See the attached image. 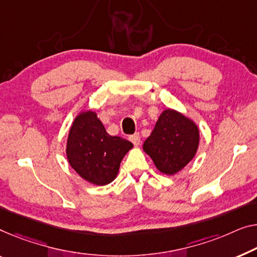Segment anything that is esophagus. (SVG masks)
<instances>
[{
    "instance_id": "obj_1",
    "label": "esophagus",
    "mask_w": 257,
    "mask_h": 257,
    "mask_svg": "<svg viewBox=\"0 0 257 257\" xmlns=\"http://www.w3.org/2000/svg\"><path fill=\"white\" fill-rule=\"evenodd\" d=\"M129 140L132 141V143L135 145V147H139V145L141 144V135L139 133H135L134 135L130 136Z\"/></svg>"
}]
</instances>
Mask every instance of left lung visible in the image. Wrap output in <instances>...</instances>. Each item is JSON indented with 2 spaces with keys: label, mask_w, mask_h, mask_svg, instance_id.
<instances>
[{
  "label": "left lung",
  "mask_w": 257,
  "mask_h": 257,
  "mask_svg": "<svg viewBox=\"0 0 257 257\" xmlns=\"http://www.w3.org/2000/svg\"><path fill=\"white\" fill-rule=\"evenodd\" d=\"M198 141L200 134L194 122L173 109H166L144 142L143 149L162 173L172 175L194 158Z\"/></svg>",
  "instance_id": "1"
}]
</instances>
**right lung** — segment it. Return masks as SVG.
Listing matches in <instances>:
<instances>
[{"label":"right lung","mask_w":257,"mask_h":257,"mask_svg":"<svg viewBox=\"0 0 257 257\" xmlns=\"http://www.w3.org/2000/svg\"><path fill=\"white\" fill-rule=\"evenodd\" d=\"M133 143L107 134L94 112L75 118L69 132L67 157L71 167L93 185L105 186L115 179L120 163Z\"/></svg>","instance_id":"obj_1"}]
</instances>
